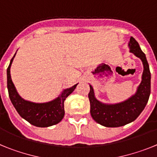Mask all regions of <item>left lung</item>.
<instances>
[{"label":"left lung","mask_w":157,"mask_h":157,"mask_svg":"<svg viewBox=\"0 0 157 157\" xmlns=\"http://www.w3.org/2000/svg\"><path fill=\"white\" fill-rule=\"evenodd\" d=\"M129 47L130 52L139 57L144 66L142 80L134 96L122 103L105 105L96 99L94 89L90 85V90L88 98L90 102L91 116L97 123L105 127H118L131 123L141 114L149 101L151 91V73L149 63L139 44L133 37L130 38Z\"/></svg>","instance_id":"left-lung-1"}]
</instances>
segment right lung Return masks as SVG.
Segmentation results:
<instances>
[{
	"mask_svg": "<svg viewBox=\"0 0 157 157\" xmlns=\"http://www.w3.org/2000/svg\"><path fill=\"white\" fill-rule=\"evenodd\" d=\"M16 54L11 59L10 64L7 69V86L12 105L19 116L35 127H48L57 124L64 116L63 102L75 90L78 84L64 90L57 98L47 103L38 104L25 101L18 94L11 78L10 67Z\"/></svg>",
	"mask_w": 157,
	"mask_h": 157,
	"instance_id": "1",
	"label": "right lung"
}]
</instances>
